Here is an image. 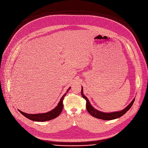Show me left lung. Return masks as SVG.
<instances>
[{
  "label": "left lung",
  "mask_w": 148,
  "mask_h": 148,
  "mask_svg": "<svg viewBox=\"0 0 148 148\" xmlns=\"http://www.w3.org/2000/svg\"><path fill=\"white\" fill-rule=\"evenodd\" d=\"M81 93L82 97L86 100V109L87 111L88 112L90 115H92L93 116L97 118V119H101L103 120H111L114 119H118L121 116H123L124 114H125L132 107V106L134 104V102L135 101V99H133V100L131 101V103L123 110H121L120 111L118 112H110V113H106V112H103L101 111H99L95 108H94L92 105L90 104L89 101L87 99V98L83 95V89L82 87V90Z\"/></svg>",
  "instance_id": "obj_1"
}]
</instances>
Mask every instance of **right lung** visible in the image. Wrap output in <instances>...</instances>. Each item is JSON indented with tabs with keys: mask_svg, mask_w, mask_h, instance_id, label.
<instances>
[{
	"mask_svg": "<svg viewBox=\"0 0 148 148\" xmlns=\"http://www.w3.org/2000/svg\"><path fill=\"white\" fill-rule=\"evenodd\" d=\"M71 87H69L67 90L65 94L63 95V96L61 97L60 101L59 102L57 106L53 109L52 110L43 114H27L24 112L21 111L20 110H18V111L23 115L24 116H25L27 119L31 120L32 121H38V122H43V121H47L51 120H52L53 119H55L59 115L61 114V112L62 111V109L64 108V104H63V100L68 92H69Z\"/></svg>",
	"mask_w": 148,
	"mask_h": 148,
	"instance_id": "right-lung-1",
	"label": "right lung"
}]
</instances>
